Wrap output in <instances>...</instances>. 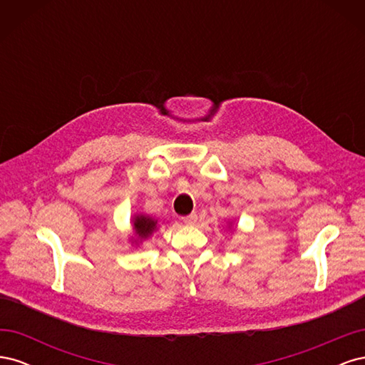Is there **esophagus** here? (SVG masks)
Returning <instances> with one entry per match:
<instances>
[{
	"label": "esophagus",
	"instance_id": "1",
	"mask_svg": "<svg viewBox=\"0 0 365 365\" xmlns=\"http://www.w3.org/2000/svg\"><path fill=\"white\" fill-rule=\"evenodd\" d=\"M196 220H197L196 213H192V215H189V216L182 217V222H184V224H187V225H195V224H196Z\"/></svg>",
	"mask_w": 365,
	"mask_h": 365
}]
</instances>
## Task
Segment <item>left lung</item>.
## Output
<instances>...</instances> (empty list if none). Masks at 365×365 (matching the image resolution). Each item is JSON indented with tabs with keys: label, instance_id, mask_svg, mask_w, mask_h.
<instances>
[{
	"label": "left lung",
	"instance_id": "8db88e82",
	"mask_svg": "<svg viewBox=\"0 0 365 365\" xmlns=\"http://www.w3.org/2000/svg\"><path fill=\"white\" fill-rule=\"evenodd\" d=\"M233 225H235L233 220H228V222H227V228H228V230H233V228H235Z\"/></svg>",
	"mask_w": 365,
	"mask_h": 365
}]
</instances>
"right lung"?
Returning <instances> with one entry per match:
<instances>
[{"mask_svg": "<svg viewBox=\"0 0 365 365\" xmlns=\"http://www.w3.org/2000/svg\"><path fill=\"white\" fill-rule=\"evenodd\" d=\"M130 225H132V235H129V244L130 247H140L143 245V242H146L153 236V233H157L160 225H158V219L152 217L145 213H135L130 217Z\"/></svg>", "mask_w": 365, "mask_h": 365, "instance_id": "obj_1", "label": "right lung"}]
</instances>
